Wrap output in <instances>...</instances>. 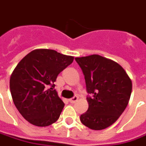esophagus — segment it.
I'll use <instances>...</instances> for the list:
<instances>
[{"mask_svg":"<svg viewBox=\"0 0 146 146\" xmlns=\"http://www.w3.org/2000/svg\"><path fill=\"white\" fill-rule=\"evenodd\" d=\"M78 100V96H74L73 98H71V99H70L69 100V102L71 103H75L76 101H77Z\"/></svg>","mask_w":146,"mask_h":146,"instance_id":"esophagus-1","label":"esophagus"}]
</instances>
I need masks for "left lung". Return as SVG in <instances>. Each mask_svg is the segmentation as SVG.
Wrapping results in <instances>:
<instances>
[{
  "instance_id": "8db88e82",
  "label": "left lung",
  "mask_w": 146,
  "mask_h": 146,
  "mask_svg": "<svg viewBox=\"0 0 146 146\" xmlns=\"http://www.w3.org/2000/svg\"><path fill=\"white\" fill-rule=\"evenodd\" d=\"M75 60L83 71L89 94V108L80 115L81 122L91 129H104L125 110L132 93V81L119 64L100 55Z\"/></svg>"
}]
</instances>
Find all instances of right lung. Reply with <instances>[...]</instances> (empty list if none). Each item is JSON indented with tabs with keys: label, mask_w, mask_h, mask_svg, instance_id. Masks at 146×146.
<instances>
[{
	"label": "right lung",
	"mask_w": 146,
	"mask_h": 146,
	"mask_svg": "<svg viewBox=\"0 0 146 146\" xmlns=\"http://www.w3.org/2000/svg\"><path fill=\"white\" fill-rule=\"evenodd\" d=\"M73 61V56L39 49L17 64L11 76L10 90L14 105L30 123L43 127L58 119L64 103L54 90V82Z\"/></svg>",
	"instance_id": "1"
}]
</instances>
